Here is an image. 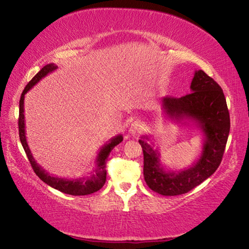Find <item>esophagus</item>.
<instances>
[{
    "instance_id": "1",
    "label": "esophagus",
    "mask_w": 249,
    "mask_h": 249,
    "mask_svg": "<svg viewBox=\"0 0 249 249\" xmlns=\"http://www.w3.org/2000/svg\"><path fill=\"white\" fill-rule=\"evenodd\" d=\"M142 129H143V125L142 122L135 121V122H132L130 127H129V133L132 136H137V135H139V133H142Z\"/></svg>"
}]
</instances>
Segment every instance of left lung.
Segmentation results:
<instances>
[{
  "mask_svg": "<svg viewBox=\"0 0 249 249\" xmlns=\"http://www.w3.org/2000/svg\"><path fill=\"white\" fill-rule=\"evenodd\" d=\"M191 93L182 98L161 99L168 118L192 121L203 133L200 157L183 169H167L160 163V150L142 136L139 143L143 151V178L154 192L161 196H179L201 184L217 171L221 163L230 130L229 111L220 86L203 71H196Z\"/></svg>",
  "mask_w": 249,
  "mask_h": 249,
  "instance_id": "obj_1",
  "label": "left lung"
}]
</instances>
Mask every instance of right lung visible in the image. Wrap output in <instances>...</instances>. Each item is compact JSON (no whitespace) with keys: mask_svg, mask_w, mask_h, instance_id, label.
Masks as SVG:
<instances>
[{"mask_svg":"<svg viewBox=\"0 0 249 249\" xmlns=\"http://www.w3.org/2000/svg\"><path fill=\"white\" fill-rule=\"evenodd\" d=\"M57 68L55 64H48L46 65L39 71V73L35 75V77L28 83L26 88H24L22 94L20 98L19 103V136H20V142L22 143V147L24 151H26L27 157L29 161H30L32 168L36 174L38 175V178L41 179L42 182H45L46 184L53 187V189L60 191V192L71 194V196H88V194H92L99 191L101 187L104 185V183L107 181V160L109 157L114 147L119 145L124 139L122 135H118L113 138H111L102 148L100 149L98 156H96L95 164L96 168L94 169V173H92L91 176H86V178H57V176L50 175L48 172H46L40 165H39L36 160L32 156L31 150L29 148L28 142H27V137H26V124H24V95L27 94L28 91H30L31 88L37 84V83L42 80L47 75L53 73Z\"/></svg>","mask_w":249,"mask_h":249,"instance_id":"right-lung-1","label":"right lung"}]
</instances>
